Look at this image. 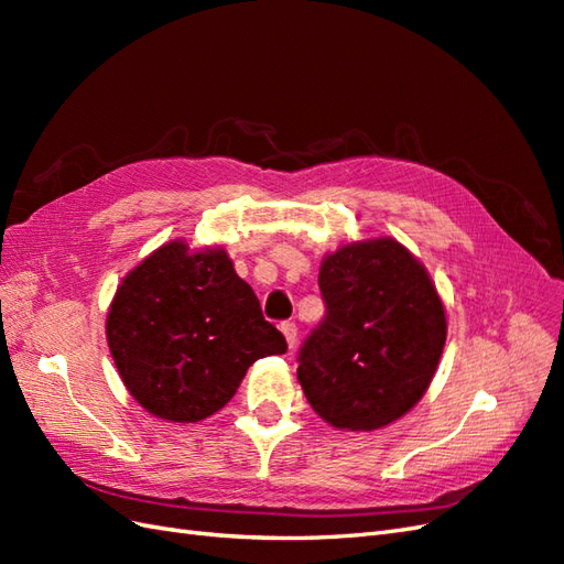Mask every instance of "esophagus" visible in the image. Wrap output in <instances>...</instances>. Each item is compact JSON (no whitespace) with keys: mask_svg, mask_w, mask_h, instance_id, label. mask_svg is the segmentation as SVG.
<instances>
[{"mask_svg":"<svg viewBox=\"0 0 564 564\" xmlns=\"http://www.w3.org/2000/svg\"><path fill=\"white\" fill-rule=\"evenodd\" d=\"M280 329H282V334H284V338H286L289 348H294L296 340H299V327H296V324H294V322H282Z\"/></svg>","mask_w":564,"mask_h":564,"instance_id":"34e87169","label":"esophagus"}]
</instances>
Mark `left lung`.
<instances>
[{
	"label": "left lung",
	"mask_w": 564,
	"mask_h": 564,
	"mask_svg": "<svg viewBox=\"0 0 564 564\" xmlns=\"http://www.w3.org/2000/svg\"><path fill=\"white\" fill-rule=\"evenodd\" d=\"M317 282L327 315L299 352V383L334 429H383L429 390L447 340L445 305L392 237L324 256Z\"/></svg>",
	"instance_id": "left-lung-1"
}]
</instances>
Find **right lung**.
Returning <instances> with one entry per match:
<instances>
[{
    "label": "right lung",
    "instance_id": "1",
    "mask_svg": "<svg viewBox=\"0 0 564 564\" xmlns=\"http://www.w3.org/2000/svg\"><path fill=\"white\" fill-rule=\"evenodd\" d=\"M106 336L133 400L174 423L216 414L259 357L286 352L226 249L185 240L152 251L117 286Z\"/></svg>",
    "mask_w": 564,
    "mask_h": 564
}]
</instances>
